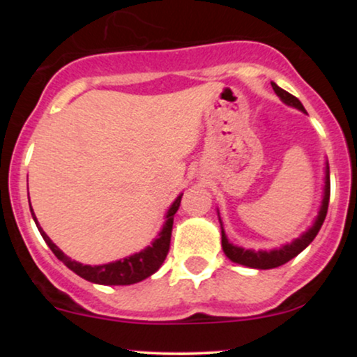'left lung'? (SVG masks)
Here are the masks:
<instances>
[{
    "instance_id": "obj_1",
    "label": "left lung",
    "mask_w": 357,
    "mask_h": 357,
    "mask_svg": "<svg viewBox=\"0 0 357 357\" xmlns=\"http://www.w3.org/2000/svg\"><path fill=\"white\" fill-rule=\"evenodd\" d=\"M272 89L273 92L277 93L278 99L284 102L285 105L289 107H294L301 112L307 114V110L302 105V102L294 97L292 93L285 92L284 89H280L275 82H272ZM329 196H331V176H329V162L326 161V167H324V188H322V202L321 206H319L317 216H315L312 225H310L307 230L302 233L301 236L294 238L290 243L282 245L278 248H272V250H252V248H243L238 247V245L231 243L228 240L227 233H225L223 228V221H221L220 211H218V220H220V227H221V247H223L225 255L230 258L231 261L238 265H245V267L250 268H258V270H268V268H277L280 265L287 264L289 260L296 258L302 250H305L312 243V240L317 236L319 230H321L324 220H326L327 215V206H329Z\"/></svg>"
}]
</instances>
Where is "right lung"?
<instances>
[{
    "label": "right lung",
    "mask_w": 357,
    "mask_h": 357,
    "mask_svg": "<svg viewBox=\"0 0 357 357\" xmlns=\"http://www.w3.org/2000/svg\"><path fill=\"white\" fill-rule=\"evenodd\" d=\"M181 196L183 192L174 199L173 204L167 208L161 231H159L158 236L151 241V245H147V247L144 250H141V252L132 253V255L124 257L116 261H109V264H102V265H84L80 264V261L72 260L70 257L65 255V253L50 240V236L43 231V228L40 227L38 220H36L33 213V208H31V203H30V211H31V216H33L40 235H42L43 240L47 241V245L50 247L52 252L55 253V257L59 258L60 261H63L72 272H75L77 275L85 278V280L92 282V284L130 285V284H137V282L144 280V278L153 275V273L158 272L159 267H161L162 261L166 260L167 252H169L174 215L176 211H178L179 203H181Z\"/></svg>",
    "instance_id": "add662e5"
}]
</instances>
